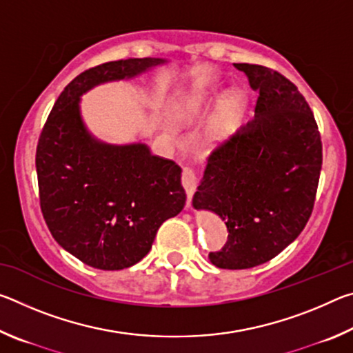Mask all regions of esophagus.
<instances>
[{
  "mask_svg": "<svg viewBox=\"0 0 353 353\" xmlns=\"http://www.w3.org/2000/svg\"><path fill=\"white\" fill-rule=\"evenodd\" d=\"M182 185L185 191H187V198H188V205L191 202V198H193L194 191H196V172L190 168H185L182 172Z\"/></svg>",
  "mask_w": 353,
  "mask_h": 353,
  "instance_id": "34e87169",
  "label": "esophagus"
}]
</instances>
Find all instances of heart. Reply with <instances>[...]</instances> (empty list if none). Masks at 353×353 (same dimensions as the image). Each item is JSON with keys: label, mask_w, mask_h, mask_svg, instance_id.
<instances>
[{"label": "heart", "mask_w": 353, "mask_h": 353, "mask_svg": "<svg viewBox=\"0 0 353 353\" xmlns=\"http://www.w3.org/2000/svg\"><path fill=\"white\" fill-rule=\"evenodd\" d=\"M218 97L216 83H205L190 97L187 110L199 113L210 105ZM246 112V97L240 90H229L221 97L212 115L201 130V139L207 146H219L232 139L243 121Z\"/></svg>", "instance_id": "heart-1"}]
</instances>
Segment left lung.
<instances>
[{"label":"left lung","mask_w":353,"mask_h":353,"mask_svg":"<svg viewBox=\"0 0 353 353\" xmlns=\"http://www.w3.org/2000/svg\"><path fill=\"white\" fill-rule=\"evenodd\" d=\"M234 67L260 90L255 117L208 157L193 207L218 214L229 230L224 248L208 255L213 265L249 270L279 255L305 227L322 145L294 83L261 65Z\"/></svg>","instance_id":"8db88e82"}]
</instances>
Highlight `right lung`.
Segmentation results:
<instances>
[{
	"mask_svg": "<svg viewBox=\"0 0 353 353\" xmlns=\"http://www.w3.org/2000/svg\"><path fill=\"white\" fill-rule=\"evenodd\" d=\"M166 62L126 59L83 71L65 87L41 130L35 168L46 225L67 252L97 270L139 263L163 221L182 212L187 194L181 166L152 155L145 143L97 139L83 123L81 98Z\"/></svg>",
	"mask_w": 353,
	"mask_h": 353,
	"instance_id": "add662e5",
	"label": "right lung"
}]
</instances>
